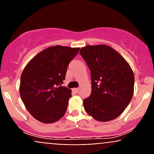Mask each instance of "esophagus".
<instances>
[{"label":"esophagus","instance_id":"34e87169","mask_svg":"<svg viewBox=\"0 0 154 154\" xmlns=\"http://www.w3.org/2000/svg\"><path fill=\"white\" fill-rule=\"evenodd\" d=\"M74 91H75V92H77V93H78L79 91V88H75V89H74Z\"/></svg>","mask_w":154,"mask_h":154}]
</instances>
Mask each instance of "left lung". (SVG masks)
<instances>
[{
    "label": "left lung",
    "mask_w": 154,
    "mask_h": 154,
    "mask_svg": "<svg viewBox=\"0 0 154 154\" xmlns=\"http://www.w3.org/2000/svg\"><path fill=\"white\" fill-rule=\"evenodd\" d=\"M79 54L91 75V94L83 100L85 110L97 121L116 119L133 95L135 77L131 67L117 51L106 45H86Z\"/></svg>",
    "instance_id": "obj_1"
}]
</instances>
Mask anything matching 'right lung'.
<instances>
[{
  "mask_svg": "<svg viewBox=\"0 0 154 154\" xmlns=\"http://www.w3.org/2000/svg\"><path fill=\"white\" fill-rule=\"evenodd\" d=\"M79 48L61 45L42 51L23 70L19 93L26 109L35 119L54 123L66 113L71 90L62 86L67 67Z\"/></svg>",
  "mask_w": 154,
  "mask_h": 154,
  "instance_id": "obj_1",
  "label": "right lung"
}]
</instances>
